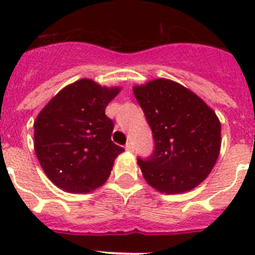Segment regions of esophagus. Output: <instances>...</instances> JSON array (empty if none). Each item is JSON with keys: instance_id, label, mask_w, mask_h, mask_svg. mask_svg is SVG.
<instances>
[{"instance_id": "obj_1", "label": "esophagus", "mask_w": 255, "mask_h": 255, "mask_svg": "<svg viewBox=\"0 0 255 255\" xmlns=\"http://www.w3.org/2000/svg\"><path fill=\"white\" fill-rule=\"evenodd\" d=\"M125 149L128 150V152H132V150H134V145H132L131 141H129V143H126Z\"/></svg>"}]
</instances>
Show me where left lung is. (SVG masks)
<instances>
[{
    "label": "left lung",
    "instance_id": "1",
    "mask_svg": "<svg viewBox=\"0 0 255 255\" xmlns=\"http://www.w3.org/2000/svg\"><path fill=\"white\" fill-rule=\"evenodd\" d=\"M132 91L154 139L153 154L138 157L145 181L166 194L194 189L207 179L220 154L221 124L215 111L168 79H155Z\"/></svg>",
    "mask_w": 255,
    "mask_h": 255
}]
</instances>
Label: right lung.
I'll return each mask as SVG.
<instances>
[{
    "label": "right lung",
    "instance_id": "add662e5",
    "mask_svg": "<svg viewBox=\"0 0 255 255\" xmlns=\"http://www.w3.org/2000/svg\"><path fill=\"white\" fill-rule=\"evenodd\" d=\"M120 88L80 79L58 92L34 121V150L56 186L89 193L107 181L124 148L111 140L114 121L106 107Z\"/></svg>",
    "mask_w": 255,
    "mask_h": 255
}]
</instances>
